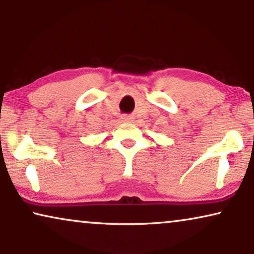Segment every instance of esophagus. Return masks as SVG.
Returning <instances> with one entry per match:
<instances>
[{
  "mask_svg": "<svg viewBox=\"0 0 254 254\" xmlns=\"http://www.w3.org/2000/svg\"><path fill=\"white\" fill-rule=\"evenodd\" d=\"M122 120H123V122H125V123H130V122H132V116H129V115H124V116L122 117Z\"/></svg>",
  "mask_w": 254,
  "mask_h": 254,
  "instance_id": "34e87169",
  "label": "esophagus"
}]
</instances>
